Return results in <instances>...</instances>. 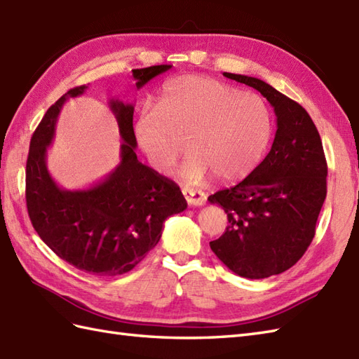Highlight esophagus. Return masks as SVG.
<instances>
[{"mask_svg": "<svg viewBox=\"0 0 359 359\" xmlns=\"http://www.w3.org/2000/svg\"><path fill=\"white\" fill-rule=\"evenodd\" d=\"M182 195L186 196L187 203L190 205H204L205 201H207V195L204 194V191L201 190H196V189H190V187H184L182 189Z\"/></svg>", "mask_w": 359, "mask_h": 359, "instance_id": "obj_1", "label": "esophagus"}]
</instances>
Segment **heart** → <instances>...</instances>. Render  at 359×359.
Segmentation results:
<instances>
[{"label": "heart", "instance_id": "heart-1", "mask_svg": "<svg viewBox=\"0 0 359 359\" xmlns=\"http://www.w3.org/2000/svg\"><path fill=\"white\" fill-rule=\"evenodd\" d=\"M134 135L152 168L169 173L186 152L181 180L199 184L210 172L241 180L256 168L271 135L266 104L252 93L205 76H180L164 83L155 108L138 114Z\"/></svg>", "mask_w": 359, "mask_h": 359}]
</instances>
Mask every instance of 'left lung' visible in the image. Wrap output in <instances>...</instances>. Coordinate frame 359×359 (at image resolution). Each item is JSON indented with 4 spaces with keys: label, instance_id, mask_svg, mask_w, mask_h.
Listing matches in <instances>:
<instances>
[{
    "label": "left lung",
    "instance_id": "obj_1",
    "mask_svg": "<svg viewBox=\"0 0 359 359\" xmlns=\"http://www.w3.org/2000/svg\"><path fill=\"white\" fill-rule=\"evenodd\" d=\"M257 90L274 108L273 147L248 177L210 195L229 226L210 248L233 273L265 278L290 269L316 236L326 199L327 163L321 138L306 109L256 77L224 73Z\"/></svg>",
    "mask_w": 359,
    "mask_h": 359
}]
</instances>
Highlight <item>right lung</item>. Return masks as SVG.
Listing matches in <instances>:
<instances>
[{"mask_svg":"<svg viewBox=\"0 0 359 359\" xmlns=\"http://www.w3.org/2000/svg\"><path fill=\"white\" fill-rule=\"evenodd\" d=\"M172 65L133 69L142 88ZM85 85L65 93L47 109L30 140L25 165V201L33 229L56 255L74 268L95 276L129 273L161 238L169 216L187 208L177 182L140 163L135 154L134 107L111 100L120 137V164L88 190H62L50 177L47 147L55 135L59 111Z\"/></svg>","mask_w":359,"mask_h":359,"instance_id":"right-lung-1","label":"right lung"}]
</instances>
